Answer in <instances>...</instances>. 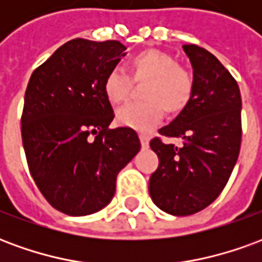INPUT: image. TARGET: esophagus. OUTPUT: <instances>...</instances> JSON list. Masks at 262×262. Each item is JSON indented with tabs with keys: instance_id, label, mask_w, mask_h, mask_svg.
<instances>
[{
	"instance_id": "1",
	"label": "esophagus",
	"mask_w": 262,
	"mask_h": 262,
	"mask_svg": "<svg viewBox=\"0 0 262 262\" xmlns=\"http://www.w3.org/2000/svg\"><path fill=\"white\" fill-rule=\"evenodd\" d=\"M139 137H140V143H142V146L144 148L148 147V142H150V139H148L147 135H143V133H140L139 135Z\"/></svg>"
}]
</instances>
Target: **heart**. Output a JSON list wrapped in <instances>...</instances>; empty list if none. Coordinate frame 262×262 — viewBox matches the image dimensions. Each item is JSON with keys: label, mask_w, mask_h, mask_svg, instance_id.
I'll use <instances>...</instances> for the list:
<instances>
[{"label": "heart", "mask_w": 262, "mask_h": 262, "mask_svg": "<svg viewBox=\"0 0 262 262\" xmlns=\"http://www.w3.org/2000/svg\"><path fill=\"white\" fill-rule=\"evenodd\" d=\"M127 70L135 81H147L143 91L144 102L127 103L116 111L118 123L139 132L153 129L164 116L181 114L191 102L193 78L189 71L177 66L176 59L157 49L137 53L127 61ZM130 81L119 70L109 71L103 80V92L114 105L125 102Z\"/></svg>", "instance_id": "b5f03b06"}]
</instances>
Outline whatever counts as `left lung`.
Wrapping results in <instances>:
<instances>
[{
	"instance_id": "left-lung-1",
	"label": "left lung",
	"mask_w": 262,
	"mask_h": 262,
	"mask_svg": "<svg viewBox=\"0 0 262 262\" xmlns=\"http://www.w3.org/2000/svg\"><path fill=\"white\" fill-rule=\"evenodd\" d=\"M192 66L191 102L160 135L181 137L176 147L153 139L159 168L148 193L165 213L188 216L202 210L223 191L242 144V95L236 80L219 60L196 45H184Z\"/></svg>"
}]
</instances>
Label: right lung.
Wrapping results in <instances>:
<instances>
[{
    "instance_id": "right-lung-1",
    "label": "right lung",
    "mask_w": 262,
    "mask_h": 262,
    "mask_svg": "<svg viewBox=\"0 0 262 262\" xmlns=\"http://www.w3.org/2000/svg\"><path fill=\"white\" fill-rule=\"evenodd\" d=\"M118 40L73 39L31 75L22 114L29 170L48 202L70 216L99 212L116 177L139 153L130 127L109 129L115 114L103 80L125 56Z\"/></svg>"
}]
</instances>
